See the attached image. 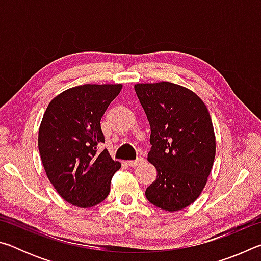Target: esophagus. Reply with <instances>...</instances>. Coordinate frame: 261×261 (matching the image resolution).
<instances>
[{
	"mask_svg": "<svg viewBox=\"0 0 261 261\" xmlns=\"http://www.w3.org/2000/svg\"><path fill=\"white\" fill-rule=\"evenodd\" d=\"M144 160H143V158H138L137 159V160H135V161H127L126 163L127 165H129L130 167H137V166H139L141 162H143Z\"/></svg>",
	"mask_w": 261,
	"mask_h": 261,
	"instance_id": "obj_1",
	"label": "esophagus"
}]
</instances>
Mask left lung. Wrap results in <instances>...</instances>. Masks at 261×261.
<instances>
[{
    "label": "left lung",
    "instance_id": "left-lung-1",
    "mask_svg": "<svg viewBox=\"0 0 261 261\" xmlns=\"http://www.w3.org/2000/svg\"><path fill=\"white\" fill-rule=\"evenodd\" d=\"M135 91L151 126L147 160L158 173L145 196L159 208L180 211L200 196L214 163L208 109L194 92L174 83H139Z\"/></svg>",
    "mask_w": 261,
    "mask_h": 261
}]
</instances>
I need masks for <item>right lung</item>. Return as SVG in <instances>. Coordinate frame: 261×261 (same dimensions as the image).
Listing matches in <instances>:
<instances>
[{
  "label": "right lung",
  "mask_w": 261,
  "mask_h": 261,
  "mask_svg": "<svg viewBox=\"0 0 261 261\" xmlns=\"http://www.w3.org/2000/svg\"><path fill=\"white\" fill-rule=\"evenodd\" d=\"M122 84H85L53 99L39 127L38 145L46 175L69 204L90 208L103 201L121 163L110 158L100 121Z\"/></svg>",
  "instance_id": "1"
}]
</instances>
